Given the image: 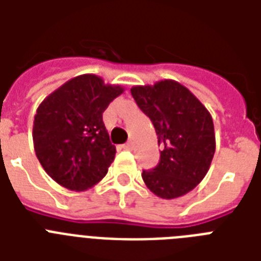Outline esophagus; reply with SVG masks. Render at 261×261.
<instances>
[{
    "instance_id": "esophagus-1",
    "label": "esophagus",
    "mask_w": 261,
    "mask_h": 261,
    "mask_svg": "<svg viewBox=\"0 0 261 261\" xmlns=\"http://www.w3.org/2000/svg\"><path fill=\"white\" fill-rule=\"evenodd\" d=\"M131 147H133V143H131V142H127V143H124V145H123V149H126V150H130Z\"/></svg>"
}]
</instances>
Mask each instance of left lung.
<instances>
[{
  "instance_id": "left-lung-1",
  "label": "left lung",
  "mask_w": 261,
  "mask_h": 261,
  "mask_svg": "<svg viewBox=\"0 0 261 261\" xmlns=\"http://www.w3.org/2000/svg\"><path fill=\"white\" fill-rule=\"evenodd\" d=\"M135 102L150 118L159 138L160 163L142 178L154 195L174 199L192 191L210 169L215 153L210 112L177 81L131 88Z\"/></svg>"
}]
</instances>
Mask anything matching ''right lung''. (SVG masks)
Here are the masks:
<instances>
[{
    "label": "right lung",
    "mask_w": 261,
    "mask_h": 261,
    "mask_svg": "<svg viewBox=\"0 0 261 261\" xmlns=\"http://www.w3.org/2000/svg\"><path fill=\"white\" fill-rule=\"evenodd\" d=\"M124 92L94 74L77 75L48 94L34 120V147L39 163L54 181L85 191L108 172L116 149L102 112Z\"/></svg>",
    "instance_id": "obj_1"
}]
</instances>
